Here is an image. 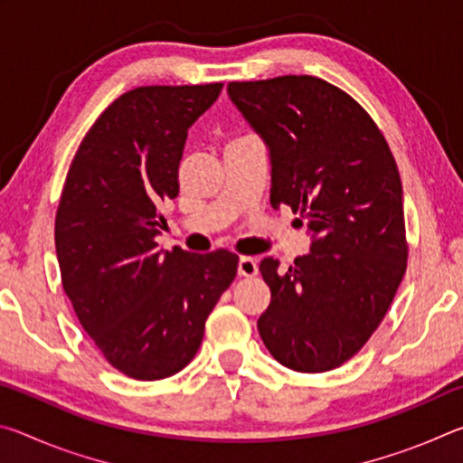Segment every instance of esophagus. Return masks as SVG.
I'll use <instances>...</instances> for the list:
<instances>
[{
  "label": "esophagus",
  "mask_w": 463,
  "mask_h": 463,
  "mask_svg": "<svg viewBox=\"0 0 463 463\" xmlns=\"http://www.w3.org/2000/svg\"><path fill=\"white\" fill-rule=\"evenodd\" d=\"M257 271H260V268H257V261L253 260V257H241V260H239V276L253 278V276H257Z\"/></svg>",
  "instance_id": "1"
}]
</instances>
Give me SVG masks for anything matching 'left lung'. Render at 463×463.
<instances>
[{
    "label": "left lung",
    "mask_w": 463,
    "mask_h": 463,
    "mask_svg": "<svg viewBox=\"0 0 463 463\" xmlns=\"http://www.w3.org/2000/svg\"><path fill=\"white\" fill-rule=\"evenodd\" d=\"M229 98L271 159V206L300 213L310 253L286 271L265 257L271 289L257 328L281 365H343L386 317L409 260L402 182L386 138L357 101L325 80L232 81Z\"/></svg>",
    "instance_id": "left-lung-1"
}]
</instances>
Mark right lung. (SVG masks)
<instances>
[{
	"label": "right lung",
	"instance_id": "obj_1",
	"mask_svg": "<svg viewBox=\"0 0 463 463\" xmlns=\"http://www.w3.org/2000/svg\"><path fill=\"white\" fill-rule=\"evenodd\" d=\"M222 83L146 85L114 99L62 185L54 245L62 289L109 365L135 380L169 378L192 362L203 325L237 276L226 249H156L159 208L177 198L187 128Z\"/></svg>",
	"mask_w": 463,
	"mask_h": 463
}]
</instances>
